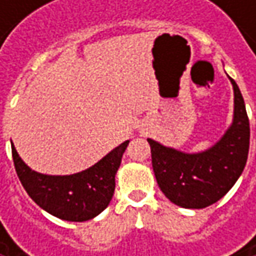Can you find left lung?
Listing matches in <instances>:
<instances>
[{
    "label": "left lung",
    "instance_id": "left-lung-1",
    "mask_svg": "<svg viewBox=\"0 0 256 256\" xmlns=\"http://www.w3.org/2000/svg\"><path fill=\"white\" fill-rule=\"evenodd\" d=\"M234 88V118L221 138L201 152H184L148 138L156 182L175 205L202 210L216 201L238 181L250 151V120L236 82Z\"/></svg>",
    "mask_w": 256,
    "mask_h": 256
}]
</instances>
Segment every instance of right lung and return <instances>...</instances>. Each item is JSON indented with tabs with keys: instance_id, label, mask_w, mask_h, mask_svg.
Here are the masks:
<instances>
[{
	"instance_id": "1",
	"label": "right lung",
	"mask_w": 256,
	"mask_h": 256,
	"mask_svg": "<svg viewBox=\"0 0 256 256\" xmlns=\"http://www.w3.org/2000/svg\"><path fill=\"white\" fill-rule=\"evenodd\" d=\"M130 141H125L102 160L84 171L71 175H46L31 170L21 160L14 145L15 171L31 200L60 220L90 221L110 205L115 190V174Z\"/></svg>"
}]
</instances>
